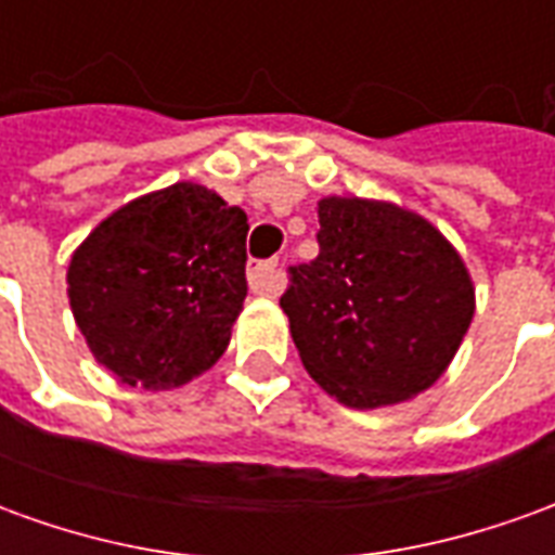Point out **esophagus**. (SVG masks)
Returning <instances> with one entry per match:
<instances>
[{
    "instance_id": "1",
    "label": "esophagus",
    "mask_w": 555,
    "mask_h": 555,
    "mask_svg": "<svg viewBox=\"0 0 555 555\" xmlns=\"http://www.w3.org/2000/svg\"><path fill=\"white\" fill-rule=\"evenodd\" d=\"M249 288L264 297H276L279 294V270L276 261H253L249 264Z\"/></svg>"
}]
</instances>
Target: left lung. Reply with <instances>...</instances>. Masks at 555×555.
<instances>
[{
	"mask_svg": "<svg viewBox=\"0 0 555 555\" xmlns=\"http://www.w3.org/2000/svg\"><path fill=\"white\" fill-rule=\"evenodd\" d=\"M318 222L321 253L291 267L279 300L306 372L357 410L425 392L476 312L464 258L428 219L392 202L326 195Z\"/></svg>",
	"mask_w": 555,
	"mask_h": 555,
	"instance_id": "left-lung-1",
	"label": "left lung"
}]
</instances>
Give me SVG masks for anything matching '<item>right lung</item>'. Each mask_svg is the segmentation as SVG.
<instances>
[{"label":"right lung","instance_id":"add662e5","mask_svg":"<svg viewBox=\"0 0 555 555\" xmlns=\"http://www.w3.org/2000/svg\"><path fill=\"white\" fill-rule=\"evenodd\" d=\"M246 231L241 207L190 181L103 219L67 267L70 312L94 360L145 389L207 372L246 300Z\"/></svg>","mask_w":555,"mask_h":555}]
</instances>
